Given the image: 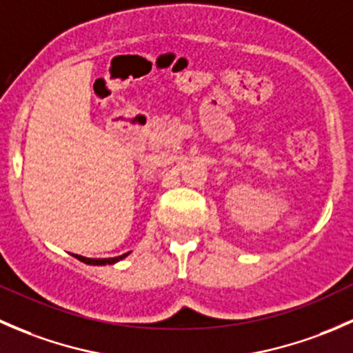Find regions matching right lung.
Listing matches in <instances>:
<instances>
[{"mask_svg":"<svg viewBox=\"0 0 353 353\" xmlns=\"http://www.w3.org/2000/svg\"><path fill=\"white\" fill-rule=\"evenodd\" d=\"M128 254H130V252H126V254L116 256V258H104V259H92V258H85V256H78V254H73V256H74V258L80 259V261L87 263V265H114V263L119 261V259L126 258Z\"/></svg>","mask_w":353,"mask_h":353,"instance_id":"1","label":"right lung"}]
</instances>
